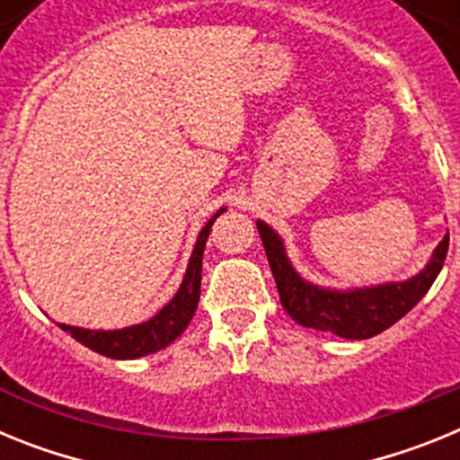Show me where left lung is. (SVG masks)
Masks as SVG:
<instances>
[{
	"label": "left lung",
	"instance_id": "8db88e82",
	"mask_svg": "<svg viewBox=\"0 0 460 460\" xmlns=\"http://www.w3.org/2000/svg\"><path fill=\"white\" fill-rule=\"evenodd\" d=\"M279 288L280 304L296 324L332 332L341 339L364 341L392 327L420 304L445 265L449 230L438 243L429 262L405 280H385L376 286L334 288L304 279L292 265L286 242L265 221H255Z\"/></svg>",
	"mask_w": 460,
	"mask_h": 460
}]
</instances>
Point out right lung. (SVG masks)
Segmentation results:
<instances>
[{
  "label": "right lung",
  "mask_w": 460,
  "mask_h": 460,
  "mask_svg": "<svg viewBox=\"0 0 460 460\" xmlns=\"http://www.w3.org/2000/svg\"><path fill=\"white\" fill-rule=\"evenodd\" d=\"M226 207L214 214L200 233L195 237L193 253L186 265L184 279L174 296L165 304L156 315H152L145 323L128 324L121 329H84L73 327V324H59L66 334L83 343L89 350L99 352V355L110 357V359H137V357H147L154 352L164 350L170 343L180 339L181 332L189 327L190 318L195 315V308L200 302V279H202V253H205V243L209 237V230L218 217H221Z\"/></svg>",
  "instance_id": "right-lung-1"
}]
</instances>
